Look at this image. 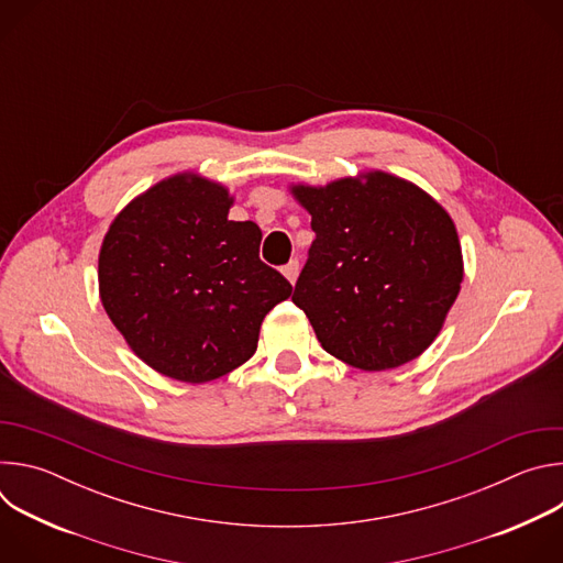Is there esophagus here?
I'll use <instances>...</instances> for the list:
<instances>
[{
  "label": "esophagus",
  "instance_id": "esophagus-1",
  "mask_svg": "<svg viewBox=\"0 0 563 563\" xmlns=\"http://www.w3.org/2000/svg\"><path fill=\"white\" fill-rule=\"evenodd\" d=\"M298 272H300V265H298V261H296V258H294V261H289V263L283 267V274H285V278H287L291 285L296 283Z\"/></svg>",
  "mask_w": 563,
  "mask_h": 563
}]
</instances>
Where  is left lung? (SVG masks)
Masks as SVG:
<instances>
[{
    "label": "left lung",
    "instance_id": "obj_1",
    "mask_svg": "<svg viewBox=\"0 0 563 563\" xmlns=\"http://www.w3.org/2000/svg\"><path fill=\"white\" fill-rule=\"evenodd\" d=\"M294 187L316 233L294 305L332 356L380 372L417 358L443 328L463 280L452 218L396 176Z\"/></svg>",
    "mask_w": 563,
    "mask_h": 563
}]
</instances>
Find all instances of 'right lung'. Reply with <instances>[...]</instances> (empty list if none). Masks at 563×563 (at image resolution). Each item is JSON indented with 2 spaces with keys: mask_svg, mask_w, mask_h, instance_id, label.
Instances as JSON below:
<instances>
[{
  "mask_svg": "<svg viewBox=\"0 0 563 563\" xmlns=\"http://www.w3.org/2000/svg\"><path fill=\"white\" fill-rule=\"evenodd\" d=\"M227 189L174 176L135 198L100 250V298L131 350L185 383L252 358L263 318L291 294L258 256L256 222L229 220Z\"/></svg>",
  "mask_w": 563,
  "mask_h": 563,
  "instance_id": "obj_1",
  "label": "right lung"
}]
</instances>
